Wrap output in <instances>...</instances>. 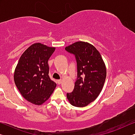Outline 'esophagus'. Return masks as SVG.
Wrapping results in <instances>:
<instances>
[{"label": "esophagus", "mask_w": 135, "mask_h": 135, "mask_svg": "<svg viewBox=\"0 0 135 135\" xmlns=\"http://www.w3.org/2000/svg\"><path fill=\"white\" fill-rule=\"evenodd\" d=\"M57 83L59 84H61L62 83V80H61V79H60V80H57Z\"/></svg>", "instance_id": "obj_1"}]
</instances>
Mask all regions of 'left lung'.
<instances>
[{"instance_id": "8db88e82", "label": "left lung", "mask_w": 135, "mask_h": 135, "mask_svg": "<svg viewBox=\"0 0 135 135\" xmlns=\"http://www.w3.org/2000/svg\"><path fill=\"white\" fill-rule=\"evenodd\" d=\"M65 49L75 56L78 70L74 90L67 94V99L72 105L85 107L102 91L107 75L105 63L97 49L88 42H74Z\"/></svg>"}]
</instances>
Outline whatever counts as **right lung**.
Masks as SVG:
<instances>
[{
  "mask_svg": "<svg viewBox=\"0 0 135 135\" xmlns=\"http://www.w3.org/2000/svg\"><path fill=\"white\" fill-rule=\"evenodd\" d=\"M56 48L35 43L27 48L16 66L14 80L22 96L35 105L49 99L56 84L48 75V61Z\"/></svg>",
  "mask_w": 135,
  "mask_h": 135,
  "instance_id": "right-lung-1",
  "label": "right lung"
}]
</instances>
